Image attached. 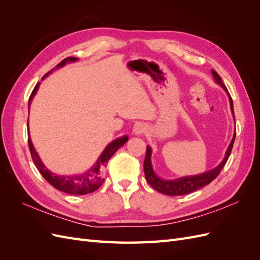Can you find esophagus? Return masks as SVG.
<instances>
[{
	"label": "esophagus",
	"mask_w": 260,
	"mask_h": 260,
	"mask_svg": "<svg viewBox=\"0 0 260 260\" xmlns=\"http://www.w3.org/2000/svg\"><path fill=\"white\" fill-rule=\"evenodd\" d=\"M146 131V127L144 123H137L135 125V128H133V132H135L136 136H141L142 133H144Z\"/></svg>",
	"instance_id": "obj_1"
}]
</instances>
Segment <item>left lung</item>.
<instances>
[{"mask_svg": "<svg viewBox=\"0 0 260 260\" xmlns=\"http://www.w3.org/2000/svg\"><path fill=\"white\" fill-rule=\"evenodd\" d=\"M212 77H214L215 82L218 83L221 88L224 90V92L228 94V98H229L230 102V108L231 112L234 118V112H233V102L230 96L229 92H228L225 85H223L221 78L215 72V70H211ZM235 122V119H234ZM235 140V130H234V135L231 140V142L228 146L223 159L220 161L218 166L215 168H212L208 171L203 172V174L199 175H194V176H186V177H180L177 179H172V180H166V179H161L156 175V172L153 169V165H152V148L151 146H146V156L144 159V175L146 178V181L148 184L151 185L153 188L157 192H159L165 195H169V196H180V195H185L188 193H192L199 188H202L205 185L209 184L212 180L217 178L219 175V172L221 171L223 166L225 165L228 158H229L230 153L232 151L233 143Z\"/></svg>", "mask_w": 260, "mask_h": 260, "instance_id": "left-lung-1", "label": "left lung"}]
</instances>
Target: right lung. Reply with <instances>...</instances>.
<instances>
[{"label": "right lung", "instance_id": "add662e5", "mask_svg": "<svg viewBox=\"0 0 260 260\" xmlns=\"http://www.w3.org/2000/svg\"><path fill=\"white\" fill-rule=\"evenodd\" d=\"M75 61H78V58L68 57L62 61H60L59 64L53 70L59 69L61 67H64L66 64H70V62H75ZM53 70H51L50 73L46 74L41 80H44L45 78L53 72ZM39 86H40V82L37 83L32 93H31V95L29 98L28 112L30 111L31 102H32L35 95L37 94V92L39 90ZM27 127H28V131H29V118H28ZM128 140H129L128 136H122L120 138H117L114 141H112V142L104 148V151L101 153L95 164H94L90 169L82 172V174L57 175V174H54V172H52L43 164L42 159L40 158V156H39L38 152L36 151V148L32 144V141H31L30 132H28V144H29L31 157H32L36 167L38 168L39 171H40L42 177L46 181H48L51 185H53L55 188H57L58 191H61V192L67 193V194H72V195H85V194H89V193L96 191L98 188L102 185V183L104 182L103 168L105 166V164L118 151V148L121 147L125 142H127Z\"/></svg>", "mask_w": 260, "mask_h": 260}]
</instances>
